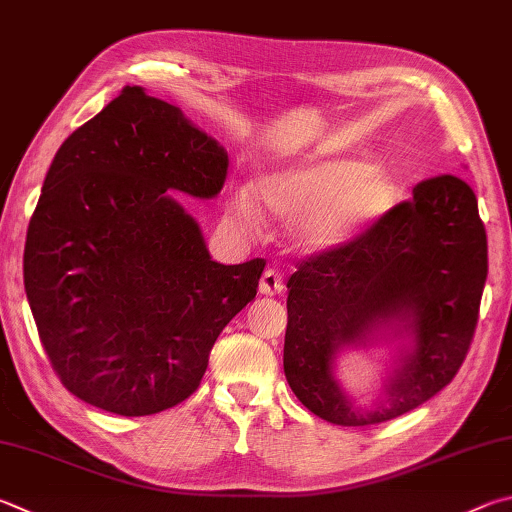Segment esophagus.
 <instances>
[{
	"instance_id": "1",
	"label": "esophagus",
	"mask_w": 512,
	"mask_h": 512,
	"mask_svg": "<svg viewBox=\"0 0 512 512\" xmlns=\"http://www.w3.org/2000/svg\"><path fill=\"white\" fill-rule=\"evenodd\" d=\"M259 293H264V295H282L284 293V280H282V275L275 271V268H268V271H264L262 280H259Z\"/></svg>"
}]
</instances>
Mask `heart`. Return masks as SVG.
<instances>
[{
  "instance_id": "obj_1",
  "label": "heart",
  "mask_w": 512,
  "mask_h": 512,
  "mask_svg": "<svg viewBox=\"0 0 512 512\" xmlns=\"http://www.w3.org/2000/svg\"><path fill=\"white\" fill-rule=\"evenodd\" d=\"M392 176L349 156L313 159L280 167L259 181V201L282 221H297L295 239L304 250L345 246L392 208ZM232 215L244 226L264 224L262 208L248 188L232 197Z\"/></svg>"
}]
</instances>
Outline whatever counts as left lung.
<instances>
[{
  "instance_id": "obj_1",
  "label": "left lung",
  "mask_w": 512,
  "mask_h": 512,
  "mask_svg": "<svg viewBox=\"0 0 512 512\" xmlns=\"http://www.w3.org/2000/svg\"><path fill=\"white\" fill-rule=\"evenodd\" d=\"M488 275L486 228L470 185L439 174L345 246L297 262L286 282L284 374L304 407L333 425H374L441 392L466 360ZM380 328L410 335L386 405L362 413L341 392L332 362Z\"/></svg>"
}]
</instances>
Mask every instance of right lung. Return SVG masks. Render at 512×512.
I'll use <instances>...</instances> for the list:
<instances>
[{
	"label": "right lung",
	"mask_w": 512,
	"mask_h": 512,
	"mask_svg": "<svg viewBox=\"0 0 512 512\" xmlns=\"http://www.w3.org/2000/svg\"><path fill=\"white\" fill-rule=\"evenodd\" d=\"M228 154L181 109L125 87L55 154L24 246L42 347L73 396L120 416L183 403L255 300L266 259H210L172 190L210 199Z\"/></svg>",
	"instance_id": "right-lung-1"
}]
</instances>
